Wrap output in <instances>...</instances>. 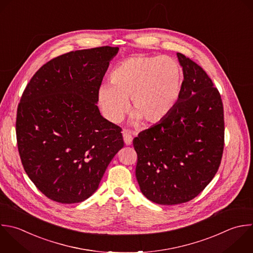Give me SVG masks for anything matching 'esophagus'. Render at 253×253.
Wrapping results in <instances>:
<instances>
[{
	"instance_id": "esophagus-1",
	"label": "esophagus",
	"mask_w": 253,
	"mask_h": 253,
	"mask_svg": "<svg viewBox=\"0 0 253 253\" xmlns=\"http://www.w3.org/2000/svg\"><path fill=\"white\" fill-rule=\"evenodd\" d=\"M123 136H124V140H125V143L126 145H130L132 143V139H133V136L131 135V133L127 130H124L123 131Z\"/></svg>"
}]
</instances>
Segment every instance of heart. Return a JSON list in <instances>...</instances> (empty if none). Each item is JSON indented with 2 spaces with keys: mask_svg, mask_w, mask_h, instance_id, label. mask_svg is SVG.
I'll list each match as a JSON object with an SVG mask.
<instances>
[{
  "mask_svg": "<svg viewBox=\"0 0 253 253\" xmlns=\"http://www.w3.org/2000/svg\"><path fill=\"white\" fill-rule=\"evenodd\" d=\"M111 83L102 84L98 91V104L110 122L122 121L130 98L132 121L153 124L165 119L178 104L183 71L173 58L136 55L114 68Z\"/></svg>",
  "mask_w": 253,
  "mask_h": 253,
  "instance_id": "heart-1",
  "label": "heart"
}]
</instances>
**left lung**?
Here are the masks:
<instances>
[{"instance_id":"1","label":"left lung","mask_w":253,"mask_h":253,"mask_svg":"<svg viewBox=\"0 0 253 253\" xmlns=\"http://www.w3.org/2000/svg\"><path fill=\"white\" fill-rule=\"evenodd\" d=\"M184 80L175 109L133 139L135 176L151 202L177 205L197 197L219 167L224 145L218 90L196 62L177 53Z\"/></svg>"}]
</instances>
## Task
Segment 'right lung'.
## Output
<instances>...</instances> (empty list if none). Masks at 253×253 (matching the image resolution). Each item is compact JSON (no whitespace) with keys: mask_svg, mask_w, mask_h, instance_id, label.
I'll use <instances>...</instances> for the list:
<instances>
[{"mask_svg":"<svg viewBox=\"0 0 253 253\" xmlns=\"http://www.w3.org/2000/svg\"><path fill=\"white\" fill-rule=\"evenodd\" d=\"M119 47L70 51L42 65L18 106L16 132L24 169L61 204L92 196L124 147L122 128L100 114L98 91Z\"/></svg>","mask_w":253,"mask_h":253,"instance_id":"obj_1","label":"right lung"}]
</instances>
